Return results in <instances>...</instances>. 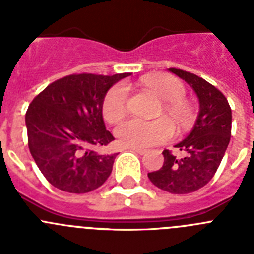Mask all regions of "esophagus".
Listing matches in <instances>:
<instances>
[{
    "instance_id": "1",
    "label": "esophagus",
    "mask_w": 254,
    "mask_h": 254,
    "mask_svg": "<svg viewBox=\"0 0 254 254\" xmlns=\"http://www.w3.org/2000/svg\"><path fill=\"white\" fill-rule=\"evenodd\" d=\"M128 149H131L132 152H136L138 154H144L147 152L146 148H141V147H128Z\"/></svg>"
}]
</instances>
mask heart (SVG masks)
<instances>
[{
	"mask_svg": "<svg viewBox=\"0 0 254 254\" xmlns=\"http://www.w3.org/2000/svg\"><path fill=\"white\" fill-rule=\"evenodd\" d=\"M142 86L163 100L165 108L181 123L187 126L192 120V108L190 103L183 100L186 87L182 82L170 74H156L144 77ZM128 92L125 84H115L108 89L102 103L103 117L107 122L117 123L127 112ZM176 133L175 125L168 118L156 121H143L131 118L121 123L116 128L118 141L129 147H151L170 141Z\"/></svg>",
	"mask_w": 254,
	"mask_h": 254,
	"instance_id": "obj_1",
	"label": "heart"
}]
</instances>
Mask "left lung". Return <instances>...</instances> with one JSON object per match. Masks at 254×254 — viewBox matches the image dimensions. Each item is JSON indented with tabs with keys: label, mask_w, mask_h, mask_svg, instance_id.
<instances>
[{
	"label": "left lung",
	"mask_w": 254,
	"mask_h": 254,
	"mask_svg": "<svg viewBox=\"0 0 254 254\" xmlns=\"http://www.w3.org/2000/svg\"><path fill=\"white\" fill-rule=\"evenodd\" d=\"M170 71L194 89L199 115L192 132L175 146L182 156L165 149L163 166L148 173V178L166 192L187 194L204 187L216 175L231 139L232 111L223 93L206 79L180 68Z\"/></svg>",
	"instance_id": "8db88e82"
}]
</instances>
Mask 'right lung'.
Returning <instances> with one entry per match:
<instances>
[{
	"label": "right lung",
	"instance_id": "1",
	"mask_svg": "<svg viewBox=\"0 0 254 254\" xmlns=\"http://www.w3.org/2000/svg\"><path fill=\"white\" fill-rule=\"evenodd\" d=\"M129 74H68L48 84L30 103L28 148L53 187L87 193L106 182L117 153L96 152L115 139L106 129L102 103L108 89Z\"/></svg>",
	"mask_w": 254,
	"mask_h": 254
}]
</instances>
